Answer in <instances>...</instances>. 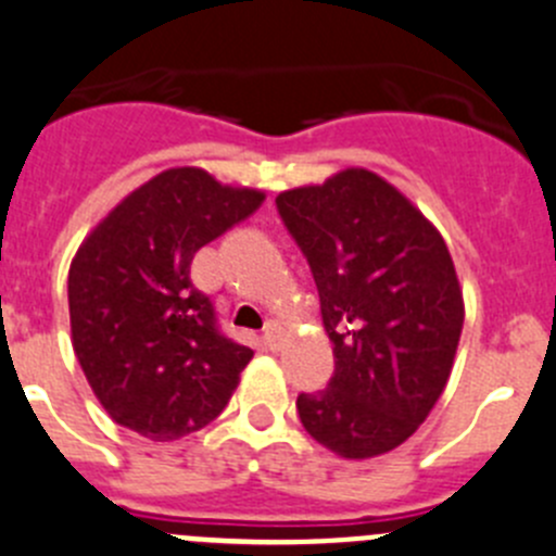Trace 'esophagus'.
Instances as JSON below:
<instances>
[{"mask_svg":"<svg viewBox=\"0 0 556 556\" xmlns=\"http://www.w3.org/2000/svg\"><path fill=\"white\" fill-rule=\"evenodd\" d=\"M281 336H283V330H281V325H278V321H275V319H269L267 325H264L262 341H264V346H267V349H278V346H281Z\"/></svg>","mask_w":556,"mask_h":556,"instance_id":"esophagus-1","label":"esophagus"}]
</instances>
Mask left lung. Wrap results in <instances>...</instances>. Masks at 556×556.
<instances>
[{
    "mask_svg": "<svg viewBox=\"0 0 556 556\" xmlns=\"http://www.w3.org/2000/svg\"><path fill=\"white\" fill-rule=\"evenodd\" d=\"M319 289L336 374L298 399L319 445L349 462L404 445L440 401L464 294L440 229L395 185L352 166L278 193Z\"/></svg>",
    "mask_w": 556,
    "mask_h": 556,
    "instance_id": "8db88e82",
    "label": "left lung"
}]
</instances>
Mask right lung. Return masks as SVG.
Listing matches in <instances>:
<instances>
[{"label":"right lung","mask_w":556,"mask_h":556,"mask_svg":"<svg viewBox=\"0 0 556 556\" xmlns=\"http://www.w3.org/2000/svg\"><path fill=\"white\" fill-rule=\"evenodd\" d=\"M262 202V190L177 166L139 185L84 237L67 273L71 338L111 420L172 442L229 404L253 349L218 330L210 298L190 283V262Z\"/></svg>","instance_id":"add662e5"}]
</instances>
